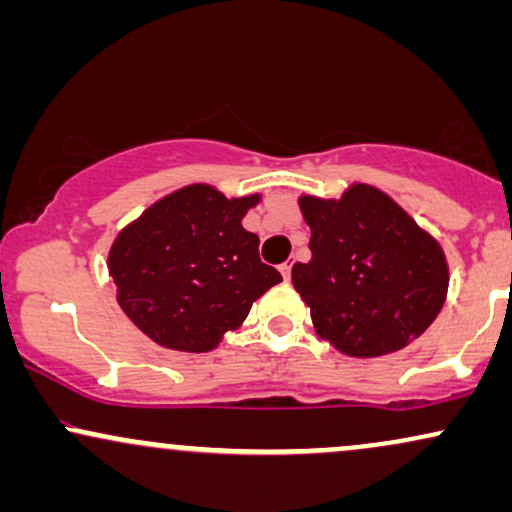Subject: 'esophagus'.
<instances>
[{
  "label": "esophagus",
  "mask_w": 512,
  "mask_h": 512,
  "mask_svg": "<svg viewBox=\"0 0 512 512\" xmlns=\"http://www.w3.org/2000/svg\"><path fill=\"white\" fill-rule=\"evenodd\" d=\"M279 269H281V274H284V279L289 281V279H291V264H289V262H284V264H281Z\"/></svg>",
  "instance_id": "1"
}]
</instances>
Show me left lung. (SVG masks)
<instances>
[{"label":"left lung","instance_id":"left-lung-1","mask_svg":"<svg viewBox=\"0 0 512 512\" xmlns=\"http://www.w3.org/2000/svg\"><path fill=\"white\" fill-rule=\"evenodd\" d=\"M310 262L291 279L315 332L346 356L373 358L419 339L448 296V262L424 228L370 185L342 199L301 197Z\"/></svg>","mask_w":512,"mask_h":512}]
</instances>
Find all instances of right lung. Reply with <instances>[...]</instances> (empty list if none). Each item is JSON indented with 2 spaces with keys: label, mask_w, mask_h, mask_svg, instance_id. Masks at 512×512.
Masks as SVG:
<instances>
[{
  "label": "right lung",
  "mask_w": 512,
  "mask_h": 512,
  "mask_svg": "<svg viewBox=\"0 0 512 512\" xmlns=\"http://www.w3.org/2000/svg\"><path fill=\"white\" fill-rule=\"evenodd\" d=\"M260 195L226 199L187 185L122 228L108 255L117 303L156 344L202 354L238 330L281 274L260 260L243 216Z\"/></svg>",
  "instance_id": "obj_1"
}]
</instances>
